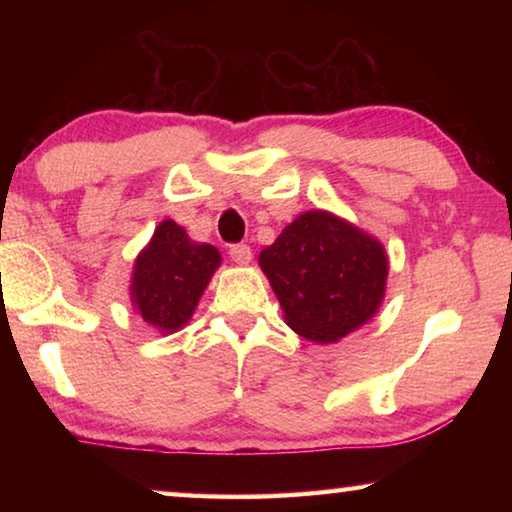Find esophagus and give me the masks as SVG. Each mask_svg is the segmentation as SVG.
Instances as JSON below:
<instances>
[{"mask_svg": "<svg viewBox=\"0 0 512 512\" xmlns=\"http://www.w3.org/2000/svg\"><path fill=\"white\" fill-rule=\"evenodd\" d=\"M230 257H232V262H235V264L248 266L250 259H253V250H250V246H246V244H237V246L230 248Z\"/></svg>", "mask_w": 512, "mask_h": 512, "instance_id": "esophagus-1", "label": "esophagus"}]
</instances>
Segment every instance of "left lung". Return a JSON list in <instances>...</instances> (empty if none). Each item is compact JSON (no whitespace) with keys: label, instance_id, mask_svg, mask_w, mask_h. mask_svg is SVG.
Returning a JSON list of instances; mask_svg holds the SVG:
<instances>
[{"label":"left lung","instance_id":"left-lung-1","mask_svg":"<svg viewBox=\"0 0 512 512\" xmlns=\"http://www.w3.org/2000/svg\"><path fill=\"white\" fill-rule=\"evenodd\" d=\"M259 268L280 300L284 323L314 343L357 332L386 296L384 244L327 210L296 216L259 253Z\"/></svg>","mask_w":512,"mask_h":512}]
</instances>
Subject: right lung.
Returning <instances> with one entry per match:
<instances>
[{"instance_id":"add662e5","label":"right lung","mask_w":512,"mask_h":512,"mask_svg":"<svg viewBox=\"0 0 512 512\" xmlns=\"http://www.w3.org/2000/svg\"><path fill=\"white\" fill-rule=\"evenodd\" d=\"M219 266L221 253L212 244L189 239L183 225L164 219L135 257L131 305L155 332H178L192 320Z\"/></svg>"}]
</instances>
